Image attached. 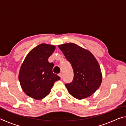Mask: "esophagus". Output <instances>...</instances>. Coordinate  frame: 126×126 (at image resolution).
Wrapping results in <instances>:
<instances>
[{
  "instance_id": "esophagus-1",
  "label": "esophagus",
  "mask_w": 126,
  "mask_h": 126,
  "mask_svg": "<svg viewBox=\"0 0 126 126\" xmlns=\"http://www.w3.org/2000/svg\"><path fill=\"white\" fill-rule=\"evenodd\" d=\"M58 76H59V77H60L61 78H62V74L61 73H59V74H58Z\"/></svg>"
}]
</instances>
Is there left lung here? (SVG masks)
Instances as JSON below:
<instances>
[{
  "label": "left lung",
  "mask_w": 126,
  "mask_h": 126,
  "mask_svg": "<svg viewBox=\"0 0 126 126\" xmlns=\"http://www.w3.org/2000/svg\"><path fill=\"white\" fill-rule=\"evenodd\" d=\"M58 47L73 69V80L65 84L68 92L78 99L89 97L102 83V75L97 59L89 51L76 44L66 43Z\"/></svg>",
  "instance_id": "obj_1"
}]
</instances>
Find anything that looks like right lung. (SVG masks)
<instances>
[{
  "label": "right lung",
  "mask_w": 126,
  "mask_h": 126,
  "mask_svg": "<svg viewBox=\"0 0 126 126\" xmlns=\"http://www.w3.org/2000/svg\"><path fill=\"white\" fill-rule=\"evenodd\" d=\"M55 49L53 45L39 44L30 51L21 66L19 74L21 87L34 99L44 98L50 92L54 82L61 79L53 73L54 64L48 62Z\"/></svg>",
  "instance_id": "1"
}]
</instances>
